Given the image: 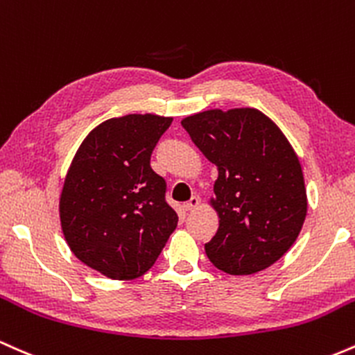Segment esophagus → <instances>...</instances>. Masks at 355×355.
<instances>
[{
	"mask_svg": "<svg viewBox=\"0 0 355 355\" xmlns=\"http://www.w3.org/2000/svg\"><path fill=\"white\" fill-rule=\"evenodd\" d=\"M199 206V198L198 196H193L189 199L188 202H184V209L186 211H193V209H196Z\"/></svg>",
	"mask_w": 355,
	"mask_h": 355,
	"instance_id": "esophagus-1",
	"label": "esophagus"
}]
</instances>
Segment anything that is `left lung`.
I'll return each mask as SVG.
<instances>
[{
	"mask_svg": "<svg viewBox=\"0 0 355 355\" xmlns=\"http://www.w3.org/2000/svg\"><path fill=\"white\" fill-rule=\"evenodd\" d=\"M198 149L218 167L211 205L220 218L205 250L216 268L252 275L288 252L306 216L300 161L270 117L250 107L182 119Z\"/></svg>",
	"mask_w": 355,
	"mask_h": 355,
	"instance_id": "left-lung-1",
	"label": "left lung"
}]
</instances>
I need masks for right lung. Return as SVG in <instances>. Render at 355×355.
<instances>
[{"instance_id": "1", "label": "right lung", "mask_w": 355, "mask_h": 355, "mask_svg": "<svg viewBox=\"0 0 355 355\" xmlns=\"http://www.w3.org/2000/svg\"><path fill=\"white\" fill-rule=\"evenodd\" d=\"M173 117L129 114L83 139L71 161L60 223L71 253L112 280H132L156 263L178 226L166 181L150 154Z\"/></svg>"}]
</instances>
